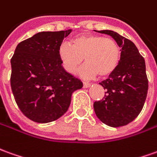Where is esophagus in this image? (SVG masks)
<instances>
[{
	"label": "esophagus",
	"mask_w": 157,
	"mask_h": 157,
	"mask_svg": "<svg viewBox=\"0 0 157 157\" xmlns=\"http://www.w3.org/2000/svg\"><path fill=\"white\" fill-rule=\"evenodd\" d=\"M91 86V84L88 83V82H83V87L84 88H87V87H89Z\"/></svg>",
	"instance_id": "esophagus-1"
}]
</instances>
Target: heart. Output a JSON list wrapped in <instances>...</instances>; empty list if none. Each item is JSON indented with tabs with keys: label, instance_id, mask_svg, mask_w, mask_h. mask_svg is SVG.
Instances as JSON below:
<instances>
[{
	"label": "heart",
	"instance_id": "b5f03b06",
	"mask_svg": "<svg viewBox=\"0 0 157 157\" xmlns=\"http://www.w3.org/2000/svg\"><path fill=\"white\" fill-rule=\"evenodd\" d=\"M62 66L69 73H74L85 61L80 71L85 77H106L118 66L121 48L117 41L96 35H82L72 39V45L64 41L58 49Z\"/></svg>",
	"mask_w": 157,
	"mask_h": 157
}]
</instances>
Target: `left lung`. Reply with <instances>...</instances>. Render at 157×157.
I'll list each match as a JSON object with an SVG mask.
<instances>
[{
	"instance_id": "1",
	"label": "left lung",
	"mask_w": 157,
	"mask_h": 157,
	"mask_svg": "<svg viewBox=\"0 0 157 157\" xmlns=\"http://www.w3.org/2000/svg\"><path fill=\"white\" fill-rule=\"evenodd\" d=\"M106 34L121 49L116 71L99 84L104 86V98L94 104V111L103 123L117 128L130 123L143 109L148 92L145 62L134 43L112 30H95Z\"/></svg>"
}]
</instances>
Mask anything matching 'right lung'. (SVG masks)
Returning a JSON list of instances; mask_svg holds the SVG:
<instances>
[{"label":"right lung","mask_w":157,"mask_h":157,"mask_svg":"<svg viewBox=\"0 0 157 157\" xmlns=\"http://www.w3.org/2000/svg\"><path fill=\"white\" fill-rule=\"evenodd\" d=\"M71 29L43 31L21 41L11 59V87L25 117L39 123L59 119L70 107L81 80L62 66L58 49Z\"/></svg>","instance_id":"right-lung-1"}]
</instances>
